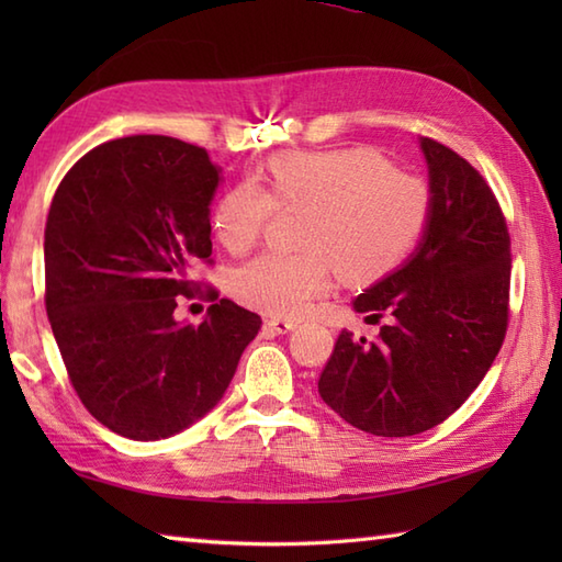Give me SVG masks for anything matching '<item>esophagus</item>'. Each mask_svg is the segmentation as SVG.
Segmentation results:
<instances>
[{
	"label": "esophagus",
	"mask_w": 562,
	"mask_h": 562,
	"mask_svg": "<svg viewBox=\"0 0 562 562\" xmlns=\"http://www.w3.org/2000/svg\"><path fill=\"white\" fill-rule=\"evenodd\" d=\"M266 328L278 333V336H284V333H290L296 328L294 321H288V318H266Z\"/></svg>",
	"instance_id": "obj_1"
}]
</instances>
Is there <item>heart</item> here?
Returning a JSON list of instances; mask_svg holds the SVG:
<instances>
[{
	"mask_svg": "<svg viewBox=\"0 0 562 562\" xmlns=\"http://www.w3.org/2000/svg\"><path fill=\"white\" fill-rule=\"evenodd\" d=\"M304 212L296 254H262L236 272L234 294L270 316L296 318L330 288L372 284L423 241L432 190L372 147L288 151L268 164V190L238 183L214 202L212 232L234 256L258 244L274 210Z\"/></svg>",
	"mask_w": 562,
	"mask_h": 562,
	"instance_id": "b5f03b06",
	"label": "heart"
}]
</instances>
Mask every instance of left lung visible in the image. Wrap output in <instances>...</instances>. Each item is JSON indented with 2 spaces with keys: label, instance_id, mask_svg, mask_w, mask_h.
Listing matches in <instances>:
<instances>
[{
  "label": "left lung",
  "instance_id": "left-lung-1",
  "mask_svg": "<svg viewBox=\"0 0 562 562\" xmlns=\"http://www.w3.org/2000/svg\"><path fill=\"white\" fill-rule=\"evenodd\" d=\"M432 214L411 260L355 300L376 340L342 330L318 393L345 423L411 437L461 408L503 348L509 324V232L485 178L423 137Z\"/></svg>",
  "mask_w": 562,
  "mask_h": 562
}]
</instances>
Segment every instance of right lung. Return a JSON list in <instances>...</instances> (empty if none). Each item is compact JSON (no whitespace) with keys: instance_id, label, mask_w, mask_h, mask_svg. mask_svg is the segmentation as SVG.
Listing matches in <instances>:
<instances>
[{"instance_id":"add662e5","label":"right lung","mask_w":562,"mask_h":562,"mask_svg":"<svg viewBox=\"0 0 562 562\" xmlns=\"http://www.w3.org/2000/svg\"><path fill=\"white\" fill-rule=\"evenodd\" d=\"M220 169L176 137L103 142L71 166L45 222V312L79 401L127 439L171 437L224 396L260 316L229 300L202 324L176 306L202 296ZM207 300L217 290L207 288Z\"/></svg>"}]
</instances>
